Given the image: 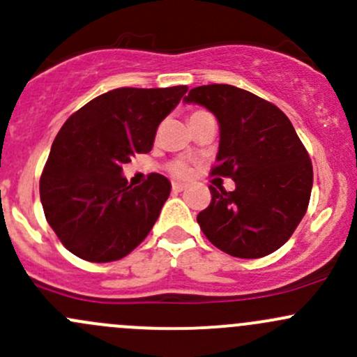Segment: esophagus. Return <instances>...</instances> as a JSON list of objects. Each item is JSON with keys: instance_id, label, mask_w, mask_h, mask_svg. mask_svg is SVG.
Listing matches in <instances>:
<instances>
[{"instance_id": "esophagus-1", "label": "esophagus", "mask_w": 357, "mask_h": 357, "mask_svg": "<svg viewBox=\"0 0 357 357\" xmlns=\"http://www.w3.org/2000/svg\"><path fill=\"white\" fill-rule=\"evenodd\" d=\"M186 188V185H183V183H172V192H183V190Z\"/></svg>"}]
</instances>
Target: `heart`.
I'll return each instance as SVG.
<instances>
[{
  "instance_id": "heart-1",
  "label": "heart",
  "mask_w": 357,
  "mask_h": 357,
  "mask_svg": "<svg viewBox=\"0 0 357 357\" xmlns=\"http://www.w3.org/2000/svg\"><path fill=\"white\" fill-rule=\"evenodd\" d=\"M195 114H199V112H195ZM169 171H171L172 176H176V178H188V176L192 174L193 169L186 160H183V158H176V160H172L171 165H169Z\"/></svg>"
}]
</instances>
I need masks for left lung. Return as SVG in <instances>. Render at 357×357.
Segmentation results:
<instances>
[{
	"label": "left lung",
	"instance_id": "left-lung-1",
	"mask_svg": "<svg viewBox=\"0 0 357 357\" xmlns=\"http://www.w3.org/2000/svg\"><path fill=\"white\" fill-rule=\"evenodd\" d=\"M185 102L218 117V164L211 174L236 185L233 192L208 188L211 204L197 215L200 229L233 257L273 254L295 231L311 199L312 164L294 126L271 102L236 86H199Z\"/></svg>",
	"mask_w": 357,
	"mask_h": 357
}]
</instances>
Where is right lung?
I'll list each match as a JSON object with an SVG mask.
<instances>
[{"label":"right lung","instance_id":"add662e5","mask_svg":"<svg viewBox=\"0 0 357 357\" xmlns=\"http://www.w3.org/2000/svg\"><path fill=\"white\" fill-rule=\"evenodd\" d=\"M188 91L117 88L67 119L39 179L46 221L62 245L89 262H112L135 250L171 193L165 176L128 185L122 165L149 153L158 124Z\"/></svg>","mask_w":357,"mask_h":357}]
</instances>
